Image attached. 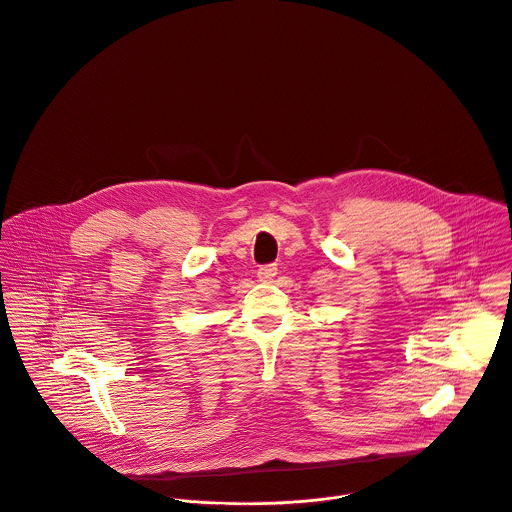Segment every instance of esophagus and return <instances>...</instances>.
<instances>
[{"label":"esophagus","instance_id":"esophagus-1","mask_svg":"<svg viewBox=\"0 0 512 512\" xmlns=\"http://www.w3.org/2000/svg\"><path fill=\"white\" fill-rule=\"evenodd\" d=\"M276 274H278L276 264H268V266H262V268L258 270V280L264 282V284H270V282L276 278Z\"/></svg>","mask_w":512,"mask_h":512}]
</instances>
